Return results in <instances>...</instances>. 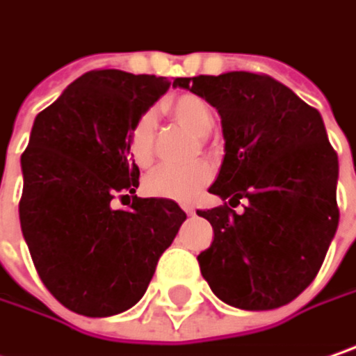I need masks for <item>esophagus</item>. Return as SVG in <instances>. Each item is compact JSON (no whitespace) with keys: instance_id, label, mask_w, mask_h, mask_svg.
I'll list each match as a JSON object with an SVG mask.
<instances>
[{"instance_id":"34e87169","label":"esophagus","mask_w":356,"mask_h":356,"mask_svg":"<svg viewBox=\"0 0 356 356\" xmlns=\"http://www.w3.org/2000/svg\"><path fill=\"white\" fill-rule=\"evenodd\" d=\"M181 207H183V211H185L187 216H193V213H195V207H193V205H181Z\"/></svg>"}]
</instances>
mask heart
I'll return each mask as SVG.
<instances>
[{
    "mask_svg": "<svg viewBox=\"0 0 356 356\" xmlns=\"http://www.w3.org/2000/svg\"><path fill=\"white\" fill-rule=\"evenodd\" d=\"M167 113L173 116L183 127L193 131L195 135H209L213 127V113L209 104L197 95H179L165 104ZM127 149L136 165L145 167L153 161L155 153V115L151 111L138 115L133 120L129 135H127ZM213 175L211 165L195 163L187 167L175 165H161L151 171L145 179V191L153 197L175 199V201H189L209 183Z\"/></svg>",
    "mask_w": 356,
    "mask_h": 356,
    "instance_id": "1",
    "label": "heart"
}]
</instances>
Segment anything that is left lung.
Returning a JSON list of instances; mask_svg holds the SVG:
<instances>
[{"label": "left lung", "instance_id": "left-lung-1", "mask_svg": "<svg viewBox=\"0 0 356 356\" xmlns=\"http://www.w3.org/2000/svg\"><path fill=\"white\" fill-rule=\"evenodd\" d=\"M221 116L225 157L209 193L227 203L201 211L213 227L197 256L213 294L243 310L292 302L323 266L339 227V157L323 116L266 74L181 78Z\"/></svg>", "mask_w": 356, "mask_h": 356}]
</instances>
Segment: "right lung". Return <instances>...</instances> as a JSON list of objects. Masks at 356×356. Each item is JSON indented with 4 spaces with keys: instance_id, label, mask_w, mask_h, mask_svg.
<instances>
[{
    "instance_id": "right-lung-1",
    "label": "right lung",
    "mask_w": 356,
    "mask_h": 356,
    "mask_svg": "<svg viewBox=\"0 0 356 356\" xmlns=\"http://www.w3.org/2000/svg\"><path fill=\"white\" fill-rule=\"evenodd\" d=\"M169 86L163 76L92 70L33 120L22 234L44 286L72 312L96 318L135 306L187 218L173 199L136 197L140 173L127 149L133 120ZM115 197L134 203L115 210Z\"/></svg>"
}]
</instances>
